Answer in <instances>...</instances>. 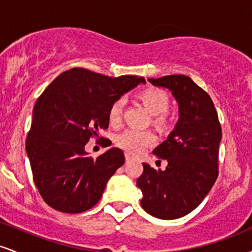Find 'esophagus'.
<instances>
[{
  "label": "esophagus",
  "mask_w": 252,
  "mask_h": 252,
  "mask_svg": "<svg viewBox=\"0 0 252 252\" xmlns=\"http://www.w3.org/2000/svg\"><path fill=\"white\" fill-rule=\"evenodd\" d=\"M131 160V156H130L129 154H126V162H128V161H130Z\"/></svg>",
  "instance_id": "obj_1"
}]
</instances>
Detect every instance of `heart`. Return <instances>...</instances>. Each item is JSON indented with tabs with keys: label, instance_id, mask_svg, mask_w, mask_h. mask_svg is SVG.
<instances>
[{
	"label": "heart",
	"instance_id": "heart-1",
	"mask_svg": "<svg viewBox=\"0 0 252 252\" xmlns=\"http://www.w3.org/2000/svg\"><path fill=\"white\" fill-rule=\"evenodd\" d=\"M140 98L150 114L156 116L155 123L158 126H163L167 120L163 114L169 106L168 94L160 89H147L141 92ZM123 106L124 100L122 98H118L111 103L108 110V118L111 126H118L121 123ZM155 140V135L147 130L126 129L116 136L115 142H116V146L124 150L126 154L138 155L148 147L153 146Z\"/></svg>",
	"mask_w": 252,
	"mask_h": 252
}]
</instances>
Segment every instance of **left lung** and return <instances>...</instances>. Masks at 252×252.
<instances>
[{"label":"left lung","mask_w":252,"mask_h":252,"mask_svg":"<svg viewBox=\"0 0 252 252\" xmlns=\"http://www.w3.org/2000/svg\"><path fill=\"white\" fill-rule=\"evenodd\" d=\"M149 83L172 92L179 120L166 141L153 150L167 160L166 169L143 163L137 179L141 206L160 219H178L199 206L218 176L221 128L215 104L206 92L184 74L149 78Z\"/></svg>","instance_id":"1"}]
</instances>
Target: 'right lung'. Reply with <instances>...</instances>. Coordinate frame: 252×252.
Returning <instances> with one entry per match:
<instances>
[{
	"mask_svg": "<svg viewBox=\"0 0 252 252\" xmlns=\"http://www.w3.org/2000/svg\"><path fill=\"white\" fill-rule=\"evenodd\" d=\"M138 84H146L144 78L76 67L59 74L37 98L26 152L37 189L54 210L80 213L99 200L124 154L112 147L94 160L85 144L109 126L111 103Z\"/></svg>",
	"mask_w": 252,
	"mask_h": 252,
	"instance_id": "obj_1",
	"label": "right lung"
}]
</instances>
